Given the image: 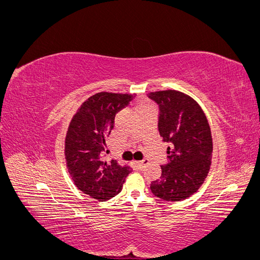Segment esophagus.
I'll return each instance as SVG.
<instances>
[{
    "instance_id": "obj_1",
    "label": "esophagus",
    "mask_w": 260,
    "mask_h": 260,
    "mask_svg": "<svg viewBox=\"0 0 260 260\" xmlns=\"http://www.w3.org/2000/svg\"><path fill=\"white\" fill-rule=\"evenodd\" d=\"M146 164H148V160H147V159H143V160L137 161V165H138V167H139L140 169H143Z\"/></svg>"
}]
</instances>
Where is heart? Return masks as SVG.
Returning a JSON list of instances; mask_svg holds the SVG:
<instances>
[{
    "label": "heart",
    "instance_id": "1",
    "mask_svg": "<svg viewBox=\"0 0 260 260\" xmlns=\"http://www.w3.org/2000/svg\"><path fill=\"white\" fill-rule=\"evenodd\" d=\"M148 106H152L151 104L148 103V102H142L139 106H138V109H141V108H144V107H148Z\"/></svg>",
    "mask_w": 260,
    "mask_h": 260
}]
</instances>
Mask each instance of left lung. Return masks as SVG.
<instances>
[{"label": "left lung", "instance_id": "8db88e82", "mask_svg": "<svg viewBox=\"0 0 260 260\" xmlns=\"http://www.w3.org/2000/svg\"><path fill=\"white\" fill-rule=\"evenodd\" d=\"M158 105L159 135L168 146L161 176L152 181L151 191L165 201H182L199 190L211 164L212 139L201 106L176 90L148 94Z\"/></svg>", "mask_w": 260, "mask_h": 260}]
</instances>
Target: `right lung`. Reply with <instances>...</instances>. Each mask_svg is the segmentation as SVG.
Returning a JSON list of instances; mask_svg holds the SVG:
<instances>
[{"mask_svg": "<svg viewBox=\"0 0 260 260\" xmlns=\"http://www.w3.org/2000/svg\"><path fill=\"white\" fill-rule=\"evenodd\" d=\"M133 99L132 94L96 93L83 102L69 123L65 140L68 171L77 187L95 200L114 198L130 172L115 159L105 161L104 153L115 116Z\"/></svg>", "mask_w": 260, "mask_h": 260, "instance_id": "right-lung-1", "label": "right lung"}]
</instances>
